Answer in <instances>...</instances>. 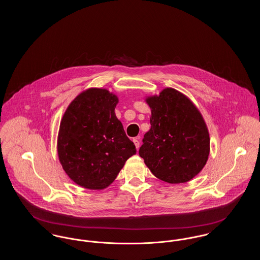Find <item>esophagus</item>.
<instances>
[{"instance_id":"1","label":"esophagus","mask_w":260,"mask_h":260,"mask_svg":"<svg viewBox=\"0 0 260 260\" xmlns=\"http://www.w3.org/2000/svg\"><path fill=\"white\" fill-rule=\"evenodd\" d=\"M134 143H135V145H136V149L138 150L139 145H140V143H139V141H138V138H134Z\"/></svg>"}]
</instances>
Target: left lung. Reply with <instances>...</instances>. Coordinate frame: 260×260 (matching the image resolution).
<instances>
[{"label": "left lung", "instance_id": "1", "mask_svg": "<svg viewBox=\"0 0 260 260\" xmlns=\"http://www.w3.org/2000/svg\"><path fill=\"white\" fill-rule=\"evenodd\" d=\"M145 101L151 109V128L144 135L139 156L162 181L188 182L203 170L210 155L209 129L201 112L172 87Z\"/></svg>", "mask_w": 260, "mask_h": 260}]
</instances>
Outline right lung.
Returning a JSON list of instances; mask_svg holds the SVG:
<instances>
[{
  "mask_svg": "<svg viewBox=\"0 0 260 260\" xmlns=\"http://www.w3.org/2000/svg\"><path fill=\"white\" fill-rule=\"evenodd\" d=\"M119 99L105 88H88L62 117L57 153L64 172L76 184L102 190L136 153L115 114Z\"/></svg>",
  "mask_w": 260,
  "mask_h": 260,
  "instance_id": "right-lung-1",
  "label": "right lung"
}]
</instances>
